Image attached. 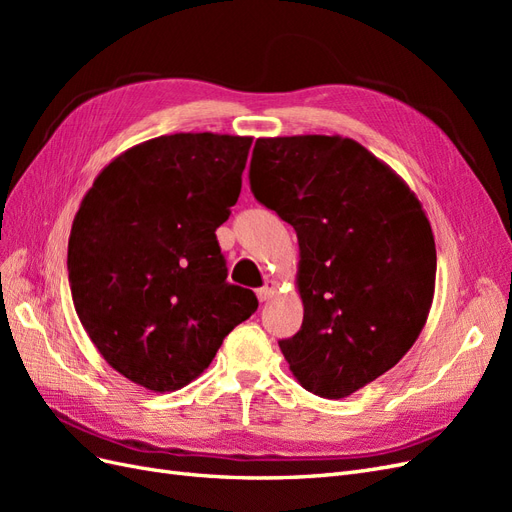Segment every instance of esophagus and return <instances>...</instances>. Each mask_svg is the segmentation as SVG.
I'll return each instance as SVG.
<instances>
[{
    "mask_svg": "<svg viewBox=\"0 0 512 512\" xmlns=\"http://www.w3.org/2000/svg\"><path fill=\"white\" fill-rule=\"evenodd\" d=\"M275 290H277V284L271 280V282H267L265 286H262V288L256 292V297H258L260 303H265V301H269V299L273 297Z\"/></svg>",
    "mask_w": 512,
    "mask_h": 512,
    "instance_id": "34e87169",
    "label": "esophagus"
}]
</instances>
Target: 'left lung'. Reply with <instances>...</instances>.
<instances>
[{
  "instance_id": "obj_1",
  "label": "left lung",
  "mask_w": 512,
  "mask_h": 512,
  "mask_svg": "<svg viewBox=\"0 0 512 512\" xmlns=\"http://www.w3.org/2000/svg\"><path fill=\"white\" fill-rule=\"evenodd\" d=\"M256 200L299 239L303 324L280 348L309 393L342 399L395 367L436 290V241L421 200L352 138H258Z\"/></svg>"
}]
</instances>
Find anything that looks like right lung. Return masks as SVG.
Here are the masks:
<instances>
[{
    "mask_svg": "<svg viewBox=\"0 0 512 512\" xmlns=\"http://www.w3.org/2000/svg\"><path fill=\"white\" fill-rule=\"evenodd\" d=\"M252 136L179 132L108 162L68 241L74 309L104 361L153 393L183 389L250 318L215 228L241 192Z\"/></svg>",
    "mask_w": 512,
    "mask_h": 512,
    "instance_id": "add662e5",
    "label": "right lung"
}]
</instances>
